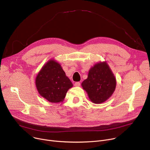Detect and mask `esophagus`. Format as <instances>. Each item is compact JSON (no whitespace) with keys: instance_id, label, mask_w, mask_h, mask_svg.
<instances>
[{"instance_id":"34e87169","label":"esophagus","mask_w":150,"mask_h":150,"mask_svg":"<svg viewBox=\"0 0 150 150\" xmlns=\"http://www.w3.org/2000/svg\"><path fill=\"white\" fill-rule=\"evenodd\" d=\"M74 86H75V87H79V86H81V83H80L79 82H76V83H75Z\"/></svg>"}]
</instances>
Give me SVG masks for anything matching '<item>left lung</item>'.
<instances>
[{"label":"left lung","instance_id":"obj_1","mask_svg":"<svg viewBox=\"0 0 150 150\" xmlns=\"http://www.w3.org/2000/svg\"><path fill=\"white\" fill-rule=\"evenodd\" d=\"M94 103H101L110 98L116 87V79L106 62L95 64L88 78L81 84Z\"/></svg>","mask_w":150,"mask_h":150}]
</instances>
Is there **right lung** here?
<instances>
[{
	"mask_svg": "<svg viewBox=\"0 0 150 150\" xmlns=\"http://www.w3.org/2000/svg\"><path fill=\"white\" fill-rule=\"evenodd\" d=\"M35 83L40 96L51 103L63 102L67 90L73 86L61 65L52 59L40 69Z\"/></svg>",
	"mask_w": 150,
	"mask_h": 150,
	"instance_id": "right-lung-1",
	"label": "right lung"
}]
</instances>
